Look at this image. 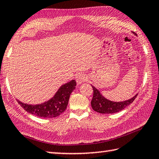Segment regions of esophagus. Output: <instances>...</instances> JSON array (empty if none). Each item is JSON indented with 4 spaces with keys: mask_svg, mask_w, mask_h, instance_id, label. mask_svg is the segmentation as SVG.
Here are the masks:
<instances>
[{
    "mask_svg": "<svg viewBox=\"0 0 159 159\" xmlns=\"http://www.w3.org/2000/svg\"><path fill=\"white\" fill-rule=\"evenodd\" d=\"M88 78L87 76H85V75L83 74H79L76 76V82L79 83V84H80V83H82L83 82H85L87 80Z\"/></svg>",
    "mask_w": 159,
    "mask_h": 159,
    "instance_id": "34e87169",
    "label": "esophagus"
}]
</instances>
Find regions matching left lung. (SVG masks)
Wrapping results in <instances>:
<instances>
[{"instance_id":"1","label":"left lung","mask_w":159,"mask_h":159,"mask_svg":"<svg viewBox=\"0 0 159 159\" xmlns=\"http://www.w3.org/2000/svg\"><path fill=\"white\" fill-rule=\"evenodd\" d=\"M133 33L137 35L134 32H133ZM92 87L93 89V97L91 101L92 108L94 111L103 114H112L122 111L134 102L138 95L135 94L134 97L124 102H115L107 99L101 94L99 89H97L94 86H92Z\"/></svg>"}]
</instances>
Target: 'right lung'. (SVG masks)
Listing matches in <instances>:
<instances>
[{
	"label": "right lung",
	"mask_w": 159,
	"mask_h": 159,
	"mask_svg": "<svg viewBox=\"0 0 159 159\" xmlns=\"http://www.w3.org/2000/svg\"><path fill=\"white\" fill-rule=\"evenodd\" d=\"M76 82L72 80L60 87L54 96L41 104L30 105L17 102L25 111L38 117L53 118L59 116L64 112L69 102L70 94L76 88Z\"/></svg>",
	"instance_id": "1"
}]
</instances>
